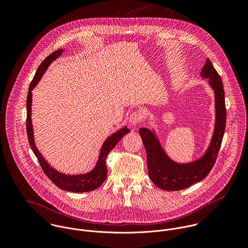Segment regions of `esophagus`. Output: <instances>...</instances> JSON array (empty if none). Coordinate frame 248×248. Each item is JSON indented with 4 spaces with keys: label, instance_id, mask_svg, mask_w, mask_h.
I'll return each instance as SVG.
<instances>
[{
    "label": "esophagus",
    "instance_id": "1",
    "mask_svg": "<svg viewBox=\"0 0 248 248\" xmlns=\"http://www.w3.org/2000/svg\"><path fill=\"white\" fill-rule=\"evenodd\" d=\"M141 120H142V116H141V114L139 112H132L129 115V123L133 125L139 124L141 122Z\"/></svg>",
    "mask_w": 248,
    "mask_h": 248
}]
</instances>
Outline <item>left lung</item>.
I'll use <instances>...</instances> for the list:
<instances>
[{
  "label": "left lung",
  "mask_w": 248,
  "mask_h": 248,
  "mask_svg": "<svg viewBox=\"0 0 248 248\" xmlns=\"http://www.w3.org/2000/svg\"><path fill=\"white\" fill-rule=\"evenodd\" d=\"M200 76L207 79L214 92L215 123L209 145L199 158L186 163L176 162L167 154L154 128L141 127L139 129L147 153L150 179L155 186L164 190H182L201 182L213 168L221 147L227 117L223 82L209 59L206 60Z\"/></svg>",
  "instance_id": "1"
}]
</instances>
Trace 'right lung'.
Instances as JSON below:
<instances>
[{"mask_svg": "<svg viewBox=\"0 0 248 248\" xmlns=\"http://www.w3.org/2000/svg\"><path fill=\"white\" fill-rule=\"evenodd\" d=\"M64 52V49H59L52 53L50 56H48L39 65L36 74H35L33 80L30 83L29 89H28V95L26 100V111H27V119H26V130H27V136L30 147L37 157L40 166L48 178L56 185L59 188L70 191V192H88L97 189L107 178V166H106V158H107L108 154L111 152V150L117 145L119 141L128 132H130V129L127 128L126 125L122 127L121 129L115 131L110 136L107 137L102 144V147L99 152V157L96 162V165L94 168L84 173H78V174H68L63 173L62 171H59L55 168H53L47 160L44 158L42 153L38 150L36 144H35L34 139V129L31 120V114H32V90L36 87L40 79L42 78L43 75L46 73L49 65L56 61L61 55Z\"/></svg>", "mask_w": 248, "mask_h": 248, "instance_id": "add662e5", "label": "right lung"}]
</instances>
